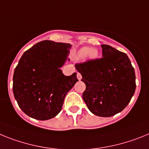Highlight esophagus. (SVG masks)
I'll return each mask as SVG.
<instances>
[{
  "label": "esophagus",
  "instance_id": "esophagus-1",
  "mask_svg": "<svg viewBox=\"0 0 149 149\" xmlns=\"http://www.w3.org/2000/svg\"><path fill=\"white\" fill-rule=\"evenodd\" d=\"M77 79H78L79 80L82 79V75H81L80 73H77Z\"/></svg>",
  "mask_w": 149,
  "mask_h": 149
}]
</instances>
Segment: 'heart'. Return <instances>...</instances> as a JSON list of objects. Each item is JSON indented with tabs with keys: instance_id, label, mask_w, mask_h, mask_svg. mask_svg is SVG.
<instances>
[{
	"instance_id": "1",
	"label": "heart",
	"mask_w": 149,
	"mask_h": 149,
	"mask_svg": "<svg viewBox=\"0 0 149 149\" xmlns=\"http://www.w3.org/2000/svg\"><path fill=\"white\" fill-rule=\"evenodd\" d=\"M77 55L79 58H84L86 57L90 60H94L98 58L99 52L95 48L83 47L79 50Z\"/></svg>"
}]
</instances>
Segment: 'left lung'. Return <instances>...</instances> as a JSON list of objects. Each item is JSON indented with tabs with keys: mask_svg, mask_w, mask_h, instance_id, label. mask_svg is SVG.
<instances>
[{
	"mask_svg": "<svg viewBox=\"0 0 149 149\" xmlns=\"http://www.w3.org/2000/svg\"><path fill=\"white\" fill-rule=\"evenodd\" d=\"M103 57L76 64L86 88L82 98L89 110L111 117L128 105L136 90L134 68L125 53L101 45Z\"/></svg>",
	"mask_w": 149,
	"mask_h": 149,
	"instance_id": "left-lung-1",
	"label": "left lung"
}]
</instances>
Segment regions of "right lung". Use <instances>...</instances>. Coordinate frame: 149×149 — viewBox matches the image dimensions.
<instances>
[{"label":"right lung","mask_w":149,"mask_h":149,"mask_svg":"<svg viewBox=\"0 0 149 149\" xmlns=\"http://www.w3.org/2000/svg\"><path fill=\"white\" fill-rule=\"evenodd\" d=\"M70 47L69 43L43 40L27 50L19 60L13 91L19 107L30 117L44 121L56 116L66 94L79 81L76 73L67 76L60 69Z\"/></svg>","instance_id":"right-lung-1"}]
</instances>
